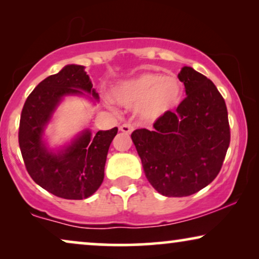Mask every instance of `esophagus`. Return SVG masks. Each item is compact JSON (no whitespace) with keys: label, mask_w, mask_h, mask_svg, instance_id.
<instances>
[{"label":"esophagus","mask_w":259,"mask_h":259,"mask_svg":"<svg viewBox=\"0 0 259 259\" xmlns=\"http://www.w3.org/2000/svg\"><path fill=\"white\" fill-rule=\"evenodd\" d=\"M133 130H134V127H133L132 123H130V122H125V123H122L121 126H120V131H121V132H123V133H127V134L132 133Z\"/></svg>","instance_id":"34e87169"}]
</instances>
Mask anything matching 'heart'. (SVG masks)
I'll return each instance as SVG.
<instances>
[{
  "mask_svg": "<svg viewBox=\"0 0 259 259\" xmlns=\"http://www.w3.org/2000/svg\"><path fill=\"white\" fill-rule=\"evenodd\" d=\"M182 88L175 77L146 73L126 81L114 92L115 100L126 107L139 106L145 119H154L164 114L179 101Z\"/></svg>",
  "mask_w": 259,
  "mask_h": 259,
  "instance_id": "obj_1",
  "label": "heart"
}]
</instances>
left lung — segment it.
Masks as SVG:
<instances>
[{"label": "left lung", "instance_id": "obj_1", "mask_svg": "<svg viewBox=\"0 0 259 259\" xmlns=\"http://www.w3.org/2000/svg\"><path fill=\"white\" fill-rule=\"evenodd\" d=\"M187 97L166 111L153 130L132 140L152 186L166 197H186L207 186L221 171L230 145L225 100L210 79L191 67L178 74Z\"/></svg>", "mask_w": 259, "mask_h": 259}]
</instances>
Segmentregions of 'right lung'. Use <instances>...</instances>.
I'll list each match as a JSON object with an SVG mask.
<instances>
[{
	"label": "right lung",
	"mask_w": 259,
	"mask_h": 259,
	"mask_svg": "<svg viewBox=\"0 0 259 259\" xmlns=\"http://www.w3.org/2000/svg\"><path fill=\"white\" fill-rule=\"evenodd\" d=\"M92 87L83 66H66L34 88L21 112L19 145L27 171L37 185L63 199H84L100 187L118 128L99 131L94 137L86 131L65 152L54 154L42 143L44 127L63 95L84 91L98 98Z\"/></svg>",
	"instance_id": "1"
}]
</instances>
